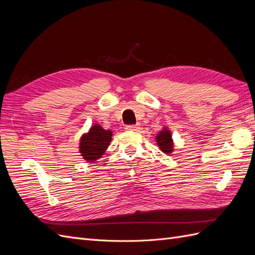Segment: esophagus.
Here are the masks:
<instances>
[{
  "mask_svg": "<svg viewBox=\"0 0 255 255\" xmlns=\"http://www.w3.org/2000/svg\"><path fill=\"white\" fill-rule=\"evenodd\" d=\"M140 127L139 125H135V126H127L126 129L127 130H139Z\"/></svg>",
  "mask_w": 255,
  "mask_h": 255,
  "instance_id": "1",
  "label": "esophagus"
}]
</instances>
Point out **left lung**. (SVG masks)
Returning <instances> with one entry per match:
<instances>
[{
    "mask_svg": "<svg viewBox=\"0 0 255 255\" xmlns=\"http://www.w3.org/2000/svg\"><path fill=\"white\" fill-rule=\"evenodd\" d=\"M155 141L161 152L165 154H171L174 151V143L172 139L171 130L167 127H164L156 134Z\"/></svg>",
    "mask_w": 255,
    "mask_h": 255,
    "instance_id": "left-lung-1",
    "label": "left lung"
}]
</instances>
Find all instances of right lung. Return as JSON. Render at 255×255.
<instances>
[{"instance_id":"obj_1","label":"right lung","mask_w":255,"mask_h":255,"mask_svg":"<svg viewBox=\"0 0 255 255\" xmlns=\"http://www.w3.org/2000/svg\"><path fill=\"white\" fill-rule=\"evenodd\" d=\"M113 132L104 129L101 126L95 123L87 133L81 136L79 151L82 157L88 163H95L104 153L112 141Z\"/></svg>"}]
</instances>
